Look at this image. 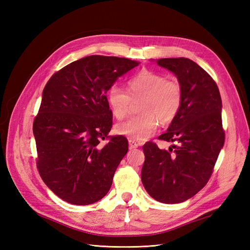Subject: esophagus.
<instances>
[{"instance_id":"esophagus-1","label":"esophagus","mask_w":250,"mask_h":250,"mask_svg":"<svg viewBox=\"0 0 250 250\" xmlns=\"http://www.w3.org/2000/svg\"><path fill=\"white\" fill-rule=\"evenodd\" d=\"M138 147H139V144L137 142L129 140V148L130 149H134V148H138Z\"/></svg>"}]
</instances>
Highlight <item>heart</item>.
Here are the masks:
<instances>
[{
  "mask_svg": "<svg viewBox=\"0 0 250 250\" xmlns=\"http://www.w3.org/2000/svg\"><path fill=\"white\" fill-rule=\"evenodd\" d=\"M127 90L118 84L111 85L106 94L107 102L117 119H124L130 109L131 98L144 100L143 115L131 117L117 125L116 129L132 141L142 142L151 137L157 128L158 120L170 123L175 119L183 104V89L179 82L166 79L163 75L143 70L128 81Z\"/></svg>",
  "mask_w": 250,
  "mask_h": 250,
  "instance_id": "obj_1",
  "label": "heart"
}]
</instances>
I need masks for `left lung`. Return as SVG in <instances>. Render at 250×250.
Returning a JSON list of instances; mask_svg holds the SVG:
<instances>
[{
    "label": "left lung",
    "mask_w": 250,
    "mask_h": 250,
    "mask_svg": "<svg viewBox=\"0 0 250 250\" xmlns=\"http://www.w3.org/2000/svg\"><path fill=\"white\" fill-rule=\"evenodd\" d=\"M156 63L175 75L183 104L167 132L158 139L174 143L169 150L154 143L143 146L145 163L141 178L151 197L179 203L207 185L224 145L222 101L216 82L193 60L161 58Z\"/></svg>",
    "instance_id": "8db88e82"
}]
</instances>
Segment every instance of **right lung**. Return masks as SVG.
I'll use <instances>...</instances> for the list:
<instances>
[{
  "label": "right lung",
  "mask_w": 250,
  "mask_h": 250,
  "mask_svg": "<svg viewBox=\"0 0 250 250\" xmlns=\"http://www.w3.org/2000/svg\"><path fill=\"white\" fill-rule=\"evenodd\" d=\"M139 64L127 58L90 55L62 67L44 86L33 123L37 168L59 198L85 206L109 191L128 141L117 135L100 145L112 125L106 93Z\"/></svg>",
  "instance_id": "add662e5"
}]
</instances>
